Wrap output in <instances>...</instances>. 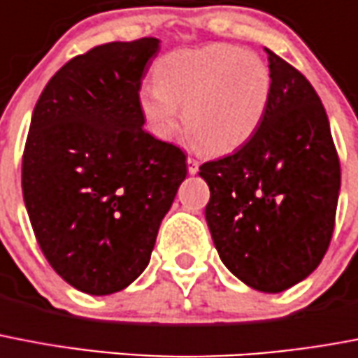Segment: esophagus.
I'll return each instance as SVG.
<instances>
[{"label":"esophagus","mask_w":358,"mask_h":358,"mask_svg":"<svg viewBox=\"0 0 358 358\" xmlns=\"http://www.w3.org/2000/svg\"><path fill=\"white\" fill-rule=\"evenodd\" d=\"M187 164H188V173H197V170H199V162H197V159H194V157H188L187 159Z\"/></svg>","instance_id":"34e87169"}]
</instances>
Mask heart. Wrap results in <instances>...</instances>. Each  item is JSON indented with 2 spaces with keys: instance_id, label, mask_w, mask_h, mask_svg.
I'll return each instance as SVG.
<instances>
[{
  "instance_id": "heart-1",
  "label": "heart",
  "mask_w": 358,
  "mask_h": 358,
  "mask_svg": "<svg viewBox=\"0 0 358 358\" xmlns=\"http://www.w3.org/2000/svg\"><path fill=\"white\" fill-rule=\"evenodd\" d=\"M155 83L140 90L151 133L171 138L182 108V124L207 153L244 145L262 124L273 90L264 59L229 44L168 53L157 62Z\"/></svg>"
}]
</instances>
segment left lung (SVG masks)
I'll return each mask as SVG.
<instances>
[{
	"instance_id": "left-lung-1",
	"label": "left lung",
	"mask_w": 358,
	"mask_h": 358,
	"mask_svg": "<svg viewBox=\"0 0 358 358\" xmlns=\"http://www.w3.org/2000/svg\"><path fill=\"white\" fill-rule=\"evenodd\" d=\"M273 90L257 133L199 166L210 188L205 218L231 273L282 292L322 262L334 231L340 161L327 114L301 71L266 50Z\"/></svg>"
}]
</instances>
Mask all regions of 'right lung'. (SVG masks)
I'll return each mask as SVG.
<instances>
[{"instance_id": "right-lung-1", "label": "right lung", "mask_w": 358, "mask_h": 358, "mask_svg": "<svg viewBox=\"0 0 358 358\" xmlns=\"http://www.w3.org/2000/svg\"><path fill=\"white\" fill-rule=\"evenodd\" d=\"M159 40L96 45L66 62L33 110L22 190L40 250L81 292L124 290L145 270L187 177L181 148L151 136L142 77Z\"/></svg>"}]
</instances>
